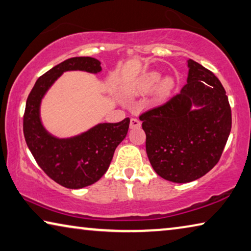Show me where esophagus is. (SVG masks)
I'll use <instances>...</instances> for the list:
<instances>
[{
	"mask_svg": "<svg viewBox=\"0 0 251 251\" xmlns=\"http://www.w3.org/2000/svg\"><path fill=\"white\" fill-rule=\"evenodd\" d=\"M141 126V121L137 118H132L130 120V128L134 129V128H140Z\"/></svg>",
	"mask_w": 251,
	"mask_h": 251,
	"instance_id": "obj_1",
	"label": "esophagus"
}]
</instances>
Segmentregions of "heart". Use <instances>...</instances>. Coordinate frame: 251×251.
I'll return each instance as SVG.
<instances>
[{"label": "heart", "mask_w": 251, "mask_h": 251, "mask_svg": "<svg viewBox=\"0 0 251 251\" xmlns=\"http://www.w3.org/2000/svg\"><path fill=\"white\" fill-rule=\"evenodd\" d=\"M161 78V75L157 72H151L142 76V78L139 80L138 83V91L141 92V93H147V92L151 91L153 87L157 85V83L159 82ZM173 87V82L171 79H166L165 82L161 84L159 87V91H158V94H159L160 98H165L169 94Z\"/></svg>", "instance_id": "b5f03b06"}]
</instances>
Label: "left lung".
I'll return each instance as SVG.
<instances>
[{"label": "left lung", "instance_id": "obj_1", "mask_svg": "<svg viewBox=\"0 0 251 251\" xmlns=\"http://www.w3.org/2000/svg\"><path fill=\"white\" fill-rule=\"evenodd\" d=\"M188 67L179 93L139 115L150 164L174 183L209 173L221 158L232 125L228 96L218 77L192 59ZM192 102L202 107L192 111Z\"/></svg>", "mask_w": 251, "mask_h": 251}]
</instances>
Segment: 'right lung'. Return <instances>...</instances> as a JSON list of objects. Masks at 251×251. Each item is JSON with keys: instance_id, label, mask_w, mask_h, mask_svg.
I'll return each mask as SVG.
<instances>
[{"instance_id": "add662e5", "label": "right lung", "mask_w": 251, "mask_h": 251, "mask_svg": "<svg viewBox=\"0 0 251 251\" xmlns=\"http://www.w3.org/2000/svg\"><path fill=\"white\" fill-rule=\"evenodd\" d=\"M101 72V63L92 57H73L61 61L37 79L26 99L23 133L37 164L56 183L67 188H82L105 174L115 148L126 138L130 119L101 123L72 139H57L44 129L39 118L42 96L65 71Z\"/></svg>"}]
</instances>
